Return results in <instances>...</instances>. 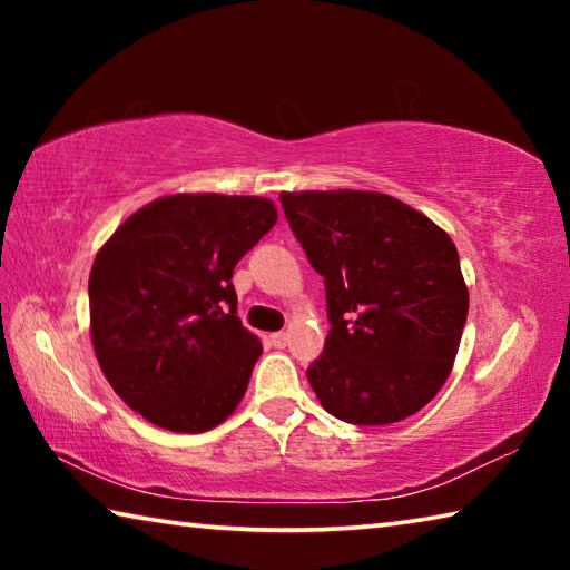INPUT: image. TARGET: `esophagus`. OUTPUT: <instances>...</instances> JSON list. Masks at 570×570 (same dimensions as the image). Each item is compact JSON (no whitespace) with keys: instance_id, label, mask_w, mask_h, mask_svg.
Listing matches in <instances>:
<instances>
[{"instance_id":"34e87169","label":"esophagus","mask_w":570,"mask_h":570,"mask_svg":"<svg viewBox=\"0 0 570 570\" xmlns=\"http://www.w3.org/2000/svg\"><path fill=\"white\" fill-rule=\"evenodd\" d=\"M272 346H274V350H284V346H286V332L272 334Z\"/></svg>"}]
</instances>
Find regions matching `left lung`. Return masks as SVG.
<instances>
[{
  "label": "left lung",
  "instance_id": "left-lung-1",
  "mask_svg": "<svg viewBox=\"0 0 570 570\" xmlns=\"http://www.w3.org/2000/svg\"><path fill=\"white\" fill-rule=\"evenodd\" d=\"M308 264L324 276L332 330L306 377L352 424H392L445 384L468 320L450 236L420 210L370 190L278 196Z\"/></svg>",
  "mask_w": 570,
  "mask_h": 570
}]
</instances>
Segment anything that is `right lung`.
Returning <instances> with one entry per match:
<instances>
[{
    "label": "right lung",
    "mask_w": 570,
    "mask_h": 570,
    "mask_svg": "<svg viewBox=\"0 0 570 570\" xmlns=\"http://www.w3.org/2000/svg\"><path fill=\"white\" fill-rule=\"evenodd\" d=\"M276 224L258 196L178 193L115 230L90 272V332L110 387L170 432L238 407L262 342L236 316L234 266Z\"/></svg>",
    "instance_id": "1"
}]
</instances>
